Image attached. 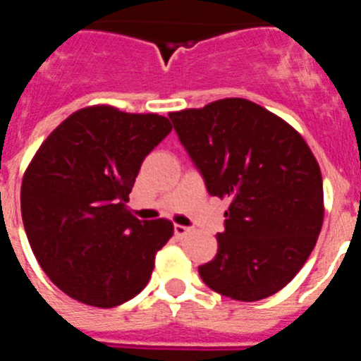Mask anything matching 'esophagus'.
<instances>
[{
    "instance_id": "esophagus-1",
    "label": "esophagus",
    "mask_w": 361,
    "mask_h": 361,
    "mask_svg": "<svg viewBox=\"0 0 361 361\" xmlns=\"http://www.w3.org/2000/svg\"><path fill=\"white\" fill-rule=\"evenodd\" d=\"M190 231H191V229L186 228V226H180V224L173 226V233H175V237H177V238H184Z\"/></svg>"
}]
</instances>
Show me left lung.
<instances>
[{
    "instance_id": "1",
    "label": "left lung",
    "mask_w": 361,
    "mask_h": 361,
    "mask_svg": "<svg viewBox=\"0 0 361 361\" xmlns=\"http://www.w3.org/2000/svg\"><path fill=\"white\" fill-rule=\"evenodd\" d=\"M170 119L212 197L229 199L212 262L199 267L220 295L257 302L302 269L324 222L320 166L293 126L247 99H220Z\"/></svg>"
}]
</instances>
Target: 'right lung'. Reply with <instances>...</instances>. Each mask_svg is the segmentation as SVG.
Wrapping results in <instances>:
<instances>
[{
    "label": "right lung",
    "instance_id": "obj_1",
    "mask_svg": "<svg viewBox=\"0 0 361 361\" xmlns=\"http://www.w3.org/2000/svg\"><path fill=\"white\" fill-rule=\"evenodd\" d=\"M171 132L157 114L111 106L73 111L39 146L21 184V216L41 269L94 307L142 291L170 220H139L126 208L145 157Z\"/></svg>",
    "mask_w": 361,
    "mask_h": 361
}]
</instances>
